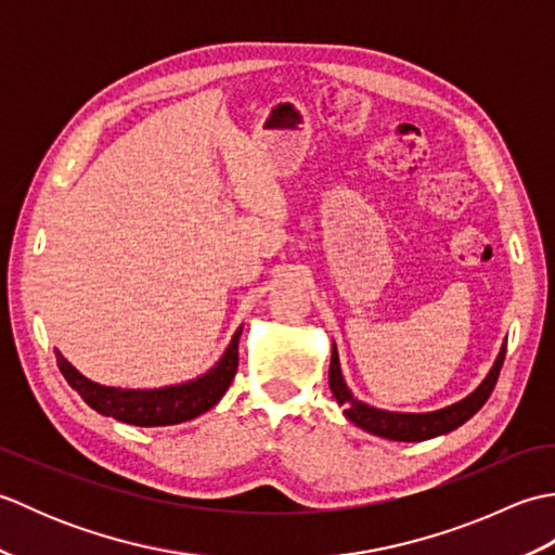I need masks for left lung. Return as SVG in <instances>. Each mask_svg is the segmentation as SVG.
Segmentation results:
<instances>
[{
	"instance_id": "obj_1",
	"label": "left lung",
	"mask_w": 555,
	"mask_h": 555,
	"mask_svg": "<svg viewBox=\"0 0 555 555\" xmlns=\"http://www.w3.org/2000/svg\"><path fill=\"white\" fill-rule=\"evenodd\" d=\"M503 360H505V346L501 350L496 364H493V370L489 372L487 379L481 382V386L473 396H467L465 400H460V403H455L451 408L424 412V415L376 410V408L364 405V403H360V400L352 398L346 382H344V374H340L336 346L332 350V364H328V386H332L334 398L346 408L344 410L346 417L350 422H356L358 427H362L364 431L384 436V439H391V441H424V439H434V436H439V434L457 429L460 424L467 422L481 405L487 403L491 391H493V386H496V382H499Z\"/></svg>"
}]
</instances>
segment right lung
<instances>
[{"instance_id":"add662e5","label":"right lung","mask_w":555,"mask_h":555,"mask_svg":"<svg viewBox=\"0 0 555 555\" xmlns=\"http://www.w3.org/2000/svg\"><path fill=\"white\" fill-rule=\"evenodd\" d=\"M238 338L241 328L235 332L229 350L223 352L217 367L205 376L181 386L155 388V391L100 386L86 379L76 367H70V362L64 360L62 352L54 350V356L68 386L78 391L80 398L92 410H98L100 415L135 424V427H167V424H179L203 415L209 408H215L221 396L229 391L233 376L238 372Z\"/></svg>"}]
</instances>
